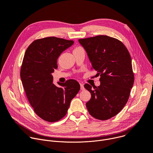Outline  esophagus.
<instances>
[{
  "label": "esophagus",
  "mask_w": 153,
  "mask_h": 153,
  "mask_svg": "<svg viewBox=\"0 0 153 153\" xmlns=\"http://www.w3.org/2000/svg\"><path fill=\"white\" fill-rule=\"evenodd\" d=\"M80 89L81 91H83L84 90V85L82 84V83H80Z\"/></svg>",
  "instance_id": "esophagus-1"
}]
</instances>
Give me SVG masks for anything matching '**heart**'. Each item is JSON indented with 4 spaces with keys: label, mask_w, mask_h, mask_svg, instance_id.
<instances>
[{
    "label": "heart",
    "mask_w": 153,
    "mask_h": 153,
    "mask_svg": "<svg viewBox=\"0 0 153 153\" xmlns=\"http://www.w3.org/2000/svg\"><path fill=\"white\" fill-rule=\"evenodd\" d=\"M81 49H82V48H81V47H76L74 48V52H75V51H77V50H81Z\"/></svg>",
    "instance_id": "heart-1"
}]
</instances>
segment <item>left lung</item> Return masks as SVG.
Returning a JSON list of instances; mask_svg holds the SVG:
<instances>
[{
	"mask_svg": "<svg viewBox=\"0 0 153 153\" xmlns=\"http://www.w3.org/2000/svg\"><path fill=\"white\" fill-rule=\"evenodd\" d=\"M78 41L86 51L91 69L100 75L99 86L84 84L91 94L87 109L96 119L108 120L122 111L129 97L134 81L130 54L120 41L106 35Z\"/></svg>",
	"mask_w": 153,
	"mask_h": 153,
	"instance_id": "obj_1",
	"label": "left lung"
}]
</instances>
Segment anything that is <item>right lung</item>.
<instances>
[{"mask_svg": "<svg viewBox=\"0 0 153 153\" xmlns=\"http://www.w3.org/2000/svg\"><path fill=\"white\" fill-rule=\"evenodd\" d=\"M74 42L47 37L34 41L25 51L20 73L22 83L34 111L45 121L55 122L63 118L80 89L75 79L59 83L58 88L53 84L52 75L58 68V57Z\"/></svg>", "mask_w": 153, "mask_h": 153, "instance_id": "1", "label": "right lung"}]
</instances>
